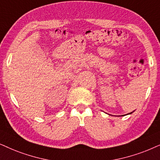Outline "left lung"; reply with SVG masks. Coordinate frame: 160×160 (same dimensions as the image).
Listing matches in <instances>:
<instances>
[{"mask_svg":"<svg viewBox=\"0 0 160 160\" xmlns=\"http://www.w3.org/2000/svg\"><path fill=\"white\" fill-rule=\"evenodd\" d=\"M131 113H132V112H130V113H129V114H131Z\"/></svg>","mask_w":160,"mask_h":160,"instance_id":"8db88e82","label":"left lung"}]
</instances>
